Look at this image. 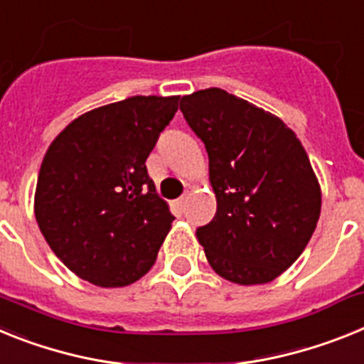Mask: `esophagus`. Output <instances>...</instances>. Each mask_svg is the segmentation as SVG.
Instances as JSON below:
<instances>
[{"mask_svg": "<svg viewBox=\"0 0 364 364\" xmlns=\"http://www.w3.org/2000/svg\"><path fill=\"white\" fill-rule=\"evenodd\" d=\"M185 203H186V198H185V196H181V198H179V200L176 201V205H178V208L185 207Z\"/></svg>", "mask_w": 364, "mask_h": 364, "instance_id": "1", "label": "esophagus"}]
</instances>
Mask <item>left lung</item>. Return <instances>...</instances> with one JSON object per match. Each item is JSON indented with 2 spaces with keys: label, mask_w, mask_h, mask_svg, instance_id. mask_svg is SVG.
<instances>
[{
  "label": "left lung",
  "mask_w": 364,
  "mask_h": 364,
  "mask_svg": "<svg viewBox=\"0 0 364 364\" xmlns=\"http://www.w3.org/2000/svg\"><path fill=\"white\" fill-rule=\"evenodd\" d=\"M183 117L208 154L216 214L196 236L230 282H271L308 245L321 188L308 154L278 117L220 87L183 97Z\"/></svg>",
  "instance_id": "1"
}]
</instances>
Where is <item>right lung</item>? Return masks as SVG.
<instances>
[{"label": "right lung", "instance_id": "obj_1", "mask_svg": "<svg viewBox=\"0 0 364 364\" xmlns=\"http://www.w3.org/2000/svg\"><path fill=\"white\" fill-rule=\"evenodd\" d=\"M179 97H129L75 119L53 141L34 213L69 269L100 287L146 274L176 218L156 194L146 159Z\"/></svg>", "mask_w": 364, "mask_h": 364}]
</instances>
